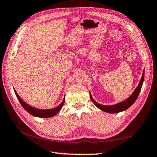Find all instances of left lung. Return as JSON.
I'll return each instance as SVG.
<instances>
[{"instance_id": "left-lung-1", "label": "left lung", "mask_w": 157, "mask_h": 157, "mask_svg": "<svg viewBox=\"0 0 157 157\" xmlns=\"http://www.w3.org/2000/svg\"><path fill=\"white\" fill-rule=\"evenodd\" d=\"M144 71H145L144 70L143 71V75L141 77V81H140L138 86L136 87L135 90H134V92L131 94L130 97L128 98L127 99H125V101H122V102H120L119 103L115 104V105H101V104L97 103L94 100V98L92 97L91 93H90V99L92 100V102L94 103V105L97 106L98 109H100L101 110H103L105 112H108V113H118V112L126 110V109L130 108V107L132 105L134 102H135V101L136 100L137 97H138L140 92H141L143 83H144Z\"/></svg>"}]
</instances>
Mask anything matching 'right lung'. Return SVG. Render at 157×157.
<instances>
[{"label": "right lung", "mask_w": 157, "mask_h": 157, "mask_svg": "<svg viewBox=\"0 0 157 157\" xmlns=\"http://www.w3.org/2000/svg\"><path fill=\"white\" fill-rule=\"evenodd\" d=\"M13 90H14L16 97H17V98L18 99L19 102L21 103V105L23 107V108L25 109L27 112H28L30 114L33 115L34 117H37L40 118H49V117H54L60 110L62 106L65 103V98H64L62 101V103H60L59 105H58L54 108L49 109H41L35 108L34 107L28 105L27 103H25V101L22 100L21 98L19 97L18 94H17V92H16V90L14 89H13Z\"/></svg>", "instance_id": "add662e5"}]
</instances>
